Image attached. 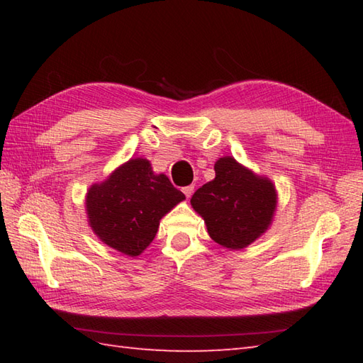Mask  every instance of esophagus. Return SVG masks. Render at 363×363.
I'll list each match as a JSON object with an SVG mask.
<instances>
[{"label": "esophagus", "instance_id": "34e87169", "mask_svg": "<svg viewBox=\"0 0 363 363\" xmlns=\"http://www.w3.org/2000/svg\"><path fill=\"white\" fill-rule=\"evenodd\" d=\"M194 190H195V186H187V187H182L184 195H186L187 198H190V196H191V194H194Z\"/></svg>", "mask_w": 363, "mask_h": 363}]
</instances>
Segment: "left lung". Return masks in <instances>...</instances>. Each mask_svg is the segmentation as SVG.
<instances>
[{
	"label": "left lung",
	"instance_id": "1",
	"mask_svg": "<svg viewBox=\"0 0 363 363\" xmlns=\"http://www.w3.org/2000/svg\"><path fill=\"white\" fill-rule=\"evenodd\" d=\"M215 179L199 187L190 203L215 242L230 250L252 243L268 229L276 209L274 186L233 157L215 164Z\"/></svg>",
	"mask_w": 363,
	"mask_h": 363
}]
</instances>
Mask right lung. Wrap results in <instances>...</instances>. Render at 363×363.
Here are the masks:
<instances>
[{
  "label": "right lung",
  "instance_id": "obj_1",
  "mask_svg": "<svg viewBox=\"0 0 363 363\" xmlns=\"http://www.w3.org/2000/svg\"><path fill=\"white\" fill-rule=\"evenodd\" d=\"M186 199L165 174H154L146 159H130L87 194L90 226L126 256H138L157 234L159 221Z\"/></svg>",
  "mask_w": 363,
  "mask_h": 363
}]
</instances>
